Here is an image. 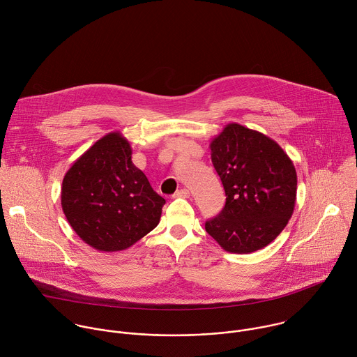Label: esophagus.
I'll use <instances>...</instances> for the list:
<instances>
[{"instance_id":"esophagus-1","label":"esophagus","mask_w":357,"mask_h":357,"mask_svg":"<svg viewBox=\"0 0 357 357\" xmlns=\"http://www.w3.org/2000/svg\"><path fill=\"white\" fill-rule=\"evenodd\" d=\"M189 196H190V192L188 189H179L174 195V197H182V199H188Z\"/></svg>"}]
</instances>
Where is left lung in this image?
<instances>
[{
	"label": "left lung",
	"instance_id": "8db88e82",
	"mask_svg": "<svg viewBox=\"0 0 357 357\" xmlns=\"http://www.w3.org/2000/svg\"><path fill=\"white\" fill-rule=\"evenodd\" d=\"M210 149L227 202L206 221L207 234L229 253L266 248L295 210L298 175L292 160L277 142L239 123H228Z\"/></svg>",
	"mask_w": 357,
	"mask_h": 357
}]
</instances>
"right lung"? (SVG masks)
I'll use <instances>...</instances> for the list:
<instances>
[{"label":"right lung","instance_id":"obj_1","mask_svg":"<svg viewBox=\"0 0 357 357\" xmlns=\"http://www.w3.org/2000/svg\"><path fill=\"white\" fill-rule=\"evenodd\" d=\"M165 200L132 162V147L119 132L97 140L68 169L62 211L77 236L100 252H119L153 231Z\"/></svg>","mask_w":357,"mask_h":357}]
</instances>
